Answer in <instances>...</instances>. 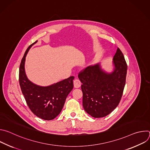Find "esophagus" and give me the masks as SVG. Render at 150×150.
I'll return each instance as SVG.
<instances>
[{"label":"esophagus","mask_w":150,"mask_h":150,"mask_svg":"<svg viewBox=\"0 0 150 150\" xmlns=\"http://www.w3.org/2000/svg\"><path fill=\"white\" fill-rule=\"evenodd\" d=\"M81 82L79 79H75L74 81V88H79L81 87Z\"/></svg>","instance_id":"34e87169"}]
</instances>
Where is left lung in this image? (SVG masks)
<instances>
[{
	"mask_svg": "<svg viewBox=\"0 0 150 150\" xmlns=\"http://www.w3.org/2000/svg\"><path fill=\"white\" fill-rule=\"evenodd\" d=\"M113 70L107 72L100 63L79 72L82 82L83 108L95 118L105 117L118 105L124 90L127 67L121 50L117 48L113 59Z\"/></svg>",
	"mask_w": 150,
	"mask_h": 150,
	"instance_id": "1",
	"label": "left lung"
}]
</instances>
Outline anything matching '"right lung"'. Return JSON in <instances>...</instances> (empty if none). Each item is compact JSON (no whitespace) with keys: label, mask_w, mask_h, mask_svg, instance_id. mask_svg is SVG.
<instances>
[{"label":"right lung","mask_w":150,"mask_h":150,"mask_svg":"<svg viewBox=\"0 0 150 150\" xmlns=\"http://www.w3.org/2000/svg\"><path fill=\"white\" fill-rule=\"evenodd\" d=\"M37 41L27 49L21 60L19 82L21 91L31 112L37 117L46 120H50L57 116L62 111L66 98L74 87V76L42 87L30 81L25 72V57L30 48Z\"/></svg>","instance_id":"obj_1"}]
</instances>
